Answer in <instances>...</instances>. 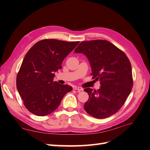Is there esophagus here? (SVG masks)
I'll list each match as a JSON object with an SVG mask.
<instances>
[{
    "label": "esophagus",
    "mask_w": 150,
    "mask_h": 150,
    "mask_svg": "<svg viewBox=\"0 0 150 150\" xmlns=\"http://www.w3.org/2000/svg\"><path fill=\"white\" fill-rule=\"evenodd\" d=\"M72 88H73V89H74V90H78L79 92L82 91H83V89L82 88L78 87V86H74L73 87H72Z\"/></svg>",
    "instance_id": "1"
}]
</instances>
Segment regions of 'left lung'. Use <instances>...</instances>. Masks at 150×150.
Instances as JSON below:
<instances>
[{
  "label": "left lung",
  "instance_id": "1",
  "mask_svg": "<svg viewBox=\"0 0 150 150\" xmlns=\"http://www.w3.org/2000/svg\"><path fill=\"white\" fill-rule=\"evenodd\" d=\"M87 57L93 79L100 81V88H86L89 99L85 111L98 119L115 114L123 105L133 87L132 69L126 54L105 40L83 41L74 50Z\"/></svg>",
  "mask_w": 150,
  "mask_h": 150
}]
</instances>
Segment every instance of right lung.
I'll list each match as a JSON object with an SVG mask.
<instances>
[{
    "label": "right lung",
    "mask_w": 150,
    "mask_h": 150,
    "mask_svg": "<svg viewBox=\"0 0 150 150\" xmlns=\"http://www.w3.org/2000/svg\"><path fill=\"white\" fill-rule=\"evenodd\" d=\"M57 39L36 42L27 52L18 72L17 89L25 108L33 114L44 116L59 106L72 88L54 81V72L62 68L66 57L78 44Z\"/></svg>",
    "instance_id": "add662e5"
}]
</instances>
